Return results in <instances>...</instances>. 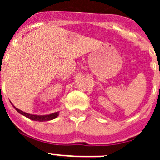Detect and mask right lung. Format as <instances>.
Listing matches in <instances>:
<instances>
[{"mask_svg": "<svg viewBox=\"0 0 160 160\" xmlns=\"http://www.w3.org/2000/svg\"><path fill=\"white\" fill-rule=\"evenodd\" d=\"M13 106V105H12ZM13 107L15 108L17 111L18 113H20L21 114L25 116L26 118H29L31 120H34V121H38V122H44V121H49V120H52L54 119L55 118H57L59 114V111L55 113H52L50 114H46V115H38V114H28V113H25L24 111H21L19 109H18L17 107H15L13 106Z\"/></svg>", "mask_w": 160, "mask_h": 160, "instance_id": "1", "label": "right lung"}]
</instances>
